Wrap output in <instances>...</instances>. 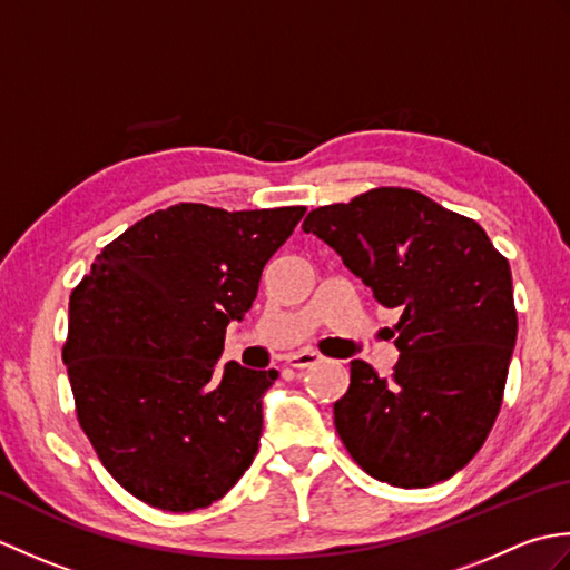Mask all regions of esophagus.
Returning a JSON list of instances; mask_svg holds the SVG:
<instances>
[{"label":"esophagus","mask_w":570,"mask_h":570,"mask_svg":"<svg viewBox=\"0 0 570 570\" xmlns=\"http://www.w3.org/2000/svg\"><path fill=\"white\" fill-rule=\"evenodd\" d=\"M321 360L318 353H313V350H301V353H294L286 357V365L294 367V370H306L311 365H316V362Z\"/></svg>","instance_id":"1"}]
</instances>
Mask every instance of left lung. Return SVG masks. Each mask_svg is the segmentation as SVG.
<instances>
[{"mask_svg": "<svg viewBox=\"0 0 570 570\" xmlns=\"http://www.w3.org/2000/svg\"><path fill=\"white\" fill-rule=\"evenodd\" d=\"M304 233L341 254L377 304L402 308L394 325L402 355L390 377L353 360L333 406L350 458L406 490L455 475L502 406L517 341L510 262L475 220L411 188L321 205Z\"/></svg>", "mask_w": 570, "mask_h": 570, "instance_id": "obj_1", "label": "left lung"}]
</instances>
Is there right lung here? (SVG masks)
Wrapping results in <instances>:
<instances>
[{
  "instance_id": "1",
  "label": "right lung",
  "mask_w": 570,
  "mask_h": 570,
  "mask_svg": "<svg viewBox=\"0 0 570 570\" xmlns=\"http://www.w3.org/2000/svg\"><path fill=\"white\" fill-rule=\"evenodd\" d=\"M304 213L178 203L125 229L72 288L63 362L78 423L137 500L200 510L252 465L276 370L217 357Z\"/></svg>"
}]
</instances>
